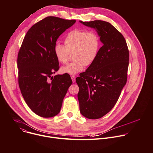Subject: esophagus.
Segmentation results:
<instances>
[{
	"label": "esophagus",
	"instance_id": "34e87169",
	"mask_svg": "<svg viewBox=\"0 0 153 153\" xmlns=\"http://www.w3.org/2000/svg\"><path fill=\"white\" fill-rule=\"evenodd\" d=\"M71 79H72V81H73V83H74V82H75V81H76V78H75V76H72L71 77Z\"/></svg>",
	"mask_w": 153,
	"mask_h": 153
}]
</instances>
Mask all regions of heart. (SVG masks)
<instances>
[{
	"instance_id": "obj_1",
	"label": "heart",
	"mask_w": 153,
	"mask_h": 153,
	"mask_svg": "<svg viewBox=\"0 0 153 153\" xmlns=\"http://www.w3.org/2000/svg\"><path fill=\"white\" fill-rule=\"evenodd\" d=\"M65 45L57 43L54 47V53L57 60L66 63L69 53H73L71 63L62 67V74L76 75L83 71L85 66H90L96 59L100 46L99 36L94 32L74 30L65 39Z\"/></svg>"
}]
</instances>
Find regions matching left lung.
<instances>
[{
  "label": "left lung",
  "instance_id": "obj_1",
  "mask_svg": "<svg viewBox=\"0 0 153 153\" xmlns=\"http://www.w3.org/2000/svg\"><path fill=\"white\" fill-rule=\"evenodd\" d=\"M79 22L95 29L103 43L95 61L76 79L80 113L97 119L111 110L126 83L129 51L124 37L111 24Z\"/></svg>",
  "mask_w": 153,
  "mask_h": 153
}]
</instances>
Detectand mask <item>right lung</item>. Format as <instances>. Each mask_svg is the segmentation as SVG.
Instances as JSON below:
<instances>
[{"instance_id":"right-lung-1","label":"right lung","mask_w":153,"mask_h":153,"mask_svg":"<svg viewBox=\"0 0 153 153\" xmlns=\"http://www.w3.org/2000/svg\"><path fill=\"white\" fill-rule=\"evenodd\" d=\"M76 22L53 16L42 19L28 31L19 51V88L28 106L40 117H52L59 113L73 83L70 75L58 74L54 78L51 75L59 68L54 53L56 41Z\"/></svg>"}]
</instances>
